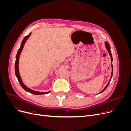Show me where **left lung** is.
I'll use <instances>...</instances> for the list:
<instances>
[{
	"mask_svg": "<svg viewBox=\"0 0 131 131\" xmlns=\"http://www.w3.org/2000/svg\"><path fill=\"white\" fill-rule=\"evenodd\" d=\"M104 43H105V48L106 49V50H107V51H108V53H109V55H110V58H111V66H112V74H111V77H110V79H109V82H108V84H107V85H106V86L105 87V88L103 89L101 92H100V93H98L97 94H100V93H102L103 92V91L107 88V87L108 86V85H109V83H110V81H111V79H112V76H113V56H112V53H111V51H110V45H109V43H108V42H107V41H105L104 42Z\"/></svg>",
	"mask_w": 131,
	"mask_h": 131,
	"instance_id": "8db88e82",
	"label": "left lung"
}]
</instances>
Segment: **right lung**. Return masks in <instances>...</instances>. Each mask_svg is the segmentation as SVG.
Returning <instances> with one entry per match:
<instances>
[{"label":"right lung","mask_w":131,"mask_h":131,"mask_svg":"<svg viewBox=\"0 0 131 131\" xmlns=\"http://www.w3.org/2000/svg\"><path fill=\"white\" fill-rule=\"evenodd\" d=\"M31 33H30L28 35L26 36L24 39H23V40L21 43V46L19 49H18L17 53L16 54V62H15V74L16 76L18 82L19 83V84L21 85L22 88L24 89L26 91L28 92H29L30 93H32L34 94H37V95H40V94H48L51 91H49V92H39V91H36L31 90L29 88H28L27 86H26L24 83L23 82V81L21 79V77L20 76V74H19V57H20L21 53L22 51V50L24 47L25 43L26 42L27 40L28 39V38H29V37L31 35Z\"/></svg>","instance_id":"add662e5"}]
</instances>
